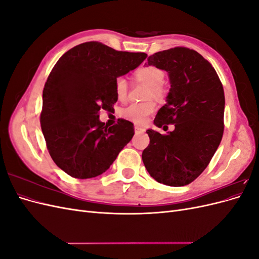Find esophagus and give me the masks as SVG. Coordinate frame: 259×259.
<instances>
[{"mask_svg": "<svg viewBox=\"0 0 259 259\" xmlns=\"http://www.w3.org/2000/svg\"><path fill=\"white\" fill-rule=\"evenodd\" d=\"M135 132H136V134H138V133H145L146 128L143 127V126H138V125H136V126H135Z\"/></svg>", "mask_w": 259, "mask_h": 259, "instance_id": "esophagus-1", "label": "esophagus"}]
</instances>
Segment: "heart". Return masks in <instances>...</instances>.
<instances>
[{
    "label": "heart",
    "instance_id": "b5f03b06",
    "mask_svg": "<svg viewBox=\"0 0 259 259\" xmlns=\"http://www.w3.org/2000/svg\"><path fill=\"white\" fill-rule=\"evenodd\" d=\"M134 75L137 80L144 81L150 84L148 96L162 98L164 96V88L162 81L164 79V72L155 66H142L135 70ZM128 86L126 80L119 76L114 82V94L120 101H124L127 97ZM156 108L155 101L148 100L145 103H134L127 106L122 111V116L125 119L134 122L138 125H144L148 122L149 116L152 114Z\"/></svg>",
    "mask_w": 259,
    "mask_h": 259
}]
</instances>
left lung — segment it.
<instances>
[{"mask_svg": "<svg viewBox=\"0 0 259 259\" xmlns=\"http://www.w3.org/2000/svg\"><path fill=\"white\" fill-rule=\"evenodd\" d=\"M148 65L168 72L167 103L158 111L154 124L167 134L148 130L150 143L143 151L148 173L171 187L189 185L213 158L224 134L225 94L214 67L198 52L183 46L158 52Z\"/></svg>", "mask_w": 259, "mask_h": 259, "instance_id": "1", "label": "left lung"}]
</instances>
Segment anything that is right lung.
<instances>
[{"label": "right lung", "mask_w": 259, "mask_h": 259, "mask_svg": "<svg viewBox=\"0 0 259 259\" xmlns=\"http://www.w3.org/2000/svg\"><path fill=\"white\" fill-rule=\"evenodd\" d=\"M145 53L115 51L96 42L74 46L58 59L43 90L40 123L53 161L74 178L96 177L110 167L134 136V124L99 121L116 103L117 76L137 68Z\"/></svg>", "instance_id": "1"}]
</instances>
